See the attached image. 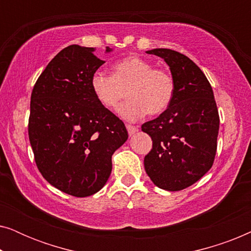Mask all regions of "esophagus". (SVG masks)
I'll use <instances>...</instances> for the list:
<instances>
[{
	"instance_id": "obj_1",
	"label": "esophagus",
	"mask_w": 251,
	"mask_h": 251,
	"mask_svg": "<svg viewBox=\"0 0 251 251\" xmlns=\"http://www.w3.org/2000/svg\"><path fill=\"white\" fill-rule=\"evenodd\" d=\"M126 130H128V133L129 136H132L135 135V133L138 131V126H126Z\"/></svg>"
}]
</instances>
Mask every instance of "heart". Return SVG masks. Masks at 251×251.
<instances>
[{
  "label": "heart",
  "instance_id": "heart-1",
  "mask_svg": "<svg viewBox=\"0 0 251 251\" xmlns=\"http://www.w3.org/2000/svg\"><path fill=\"white\" fill-rule=\"evenodd\" d=\"M90 87L99 104L108 109L115 108L128 90L129 100L118 109L119 115L126 121H136L147 113L156 115L164 112L175 92L171 75L139 57L118 61L113 65L112 75L96 71Z\"/></svg>",
  "mask_w": 251,
  "mask_h": 251
}]
</instances>
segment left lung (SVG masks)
<instances>
[{"label": "left lung", "mask_w": 251, "mask_h": 251, "mask_svg": "<svg viewBox=\"0 0 251 251\" xmlns=\"http://www.w3.org/2000/svg\"><path fill=\"white\" fill-rule=\"evenodd\" d=\"M146 52L166 61L175 92L169 107L142 126L153 140L144 167L157 187L180 191L203 177L214 163L219 130L217 106L210 83L190 58L170 49Z\"/></svg>", "instance_id": "8db88e82"}]
</instances>
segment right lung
Here are the masks:
<instances>
[{
    "label": "right lung",
    "instance_id": "right-lung-1",
    "mask_svg": "<svg viewBox=\"0 0 251 251\" xmlns=\"http://www.w3.org/2000/svg\"><path fill=\"white\" fill-rule=\"evenodd\" d=\"M113 49L106 47L105 53ZM95 48L72 44L34 85L28 136L40 173L58 190L84 198L100 191L112 155L128 139L123 122L95 98L92 74L105 63Z\"/></svg>",
    "mask_w": 251,
    "mask_h": 251
}]
</instances>
